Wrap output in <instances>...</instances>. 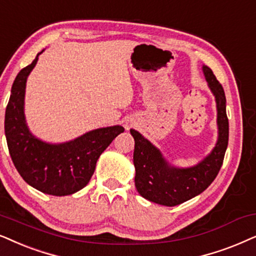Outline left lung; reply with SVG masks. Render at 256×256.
I'll use <instances>...</instances> for the list:
<instances>
[{"label": "left lung", "instance_id": "left-lung-1", "mask_svg": "<svg viewBox=\"0 0 256 256\" xmlns=\"http://www.w3.org/2000/svg\"><path fill=\"white\" fill-rule=\"evenodd\" d=\"M206 80L216 100L219 139L216 148L202 162L190 168L170 166L162 153L138 131L130 130L134 138V184L139 194L150 202L164 206H176L204 192L219 173L228 145L226 97L208 66H202Z\"/></svg>", "mask_w": 256, "mask_h": 256}]
</instances>
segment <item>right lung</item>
<instances>
[{
  "mask_svg": "<svg viewBox=\"0 0 256 256\" xmlns=\"http://www.w3.org/2000/svg\"><path fill=\"white\" fill-rule=\"evenodd\" d=\"M42 52L43 50L14 80L6 108V144L14 165L24 182L50 196H69L88 185L100 156L119 134L124 132V128L116 125L97 128L58 145L48 144L34 137L26 124L24 92L26 78Z\"/></svg>",
  "mask_w": 256,
  "mask_h": 256,
  "instance_id": "right-lung-1",
  "label": "right lung"
}]
</instances>
